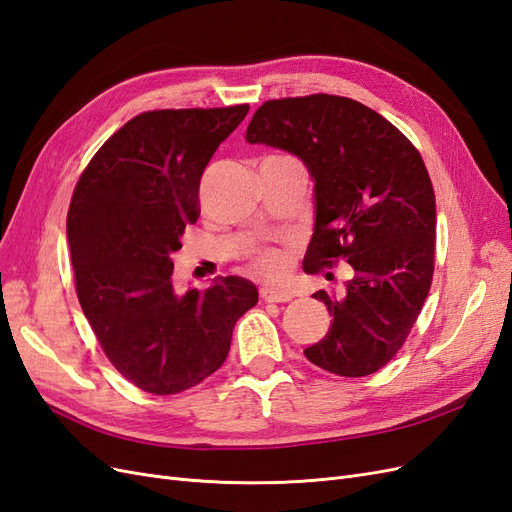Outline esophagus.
I'll use <instances>...</instances> for the list:
<instances>
[{
    "label": "esophagus",
    "mask_w": 512,
    "mask_h": 512,
    "mask_svg": "<svg viewBox=\"0 0 512 512\" xmlns=\"http://www.w3.org/2000/svg\"><path fill=\"white\" fill-rule=\"evenodd\" d=\"M260 297L265 299V301H269V303H286V301H290L294 294H292V290H288V288H277V286H262L260 288Z\"/></svg>",
    "instance_id": "1"
}]
</instances>
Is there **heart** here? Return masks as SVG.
<instances>
[{"instance_id": "heart-1", "label": "heart", "mask_w": 512, "mask_h": 512, "mask_svg": "<svg viewBox=\"0 0 512 512\" xmlns=\"http://www.w3.org/2000/svg\"><path fill=\"white\" fill-rule=\"evenodd\" d=\"M254 267L269 277H277L282 275L286 269V258L280 250H262L260 254H256L254 258Z\"/></svg>"}]
</instances>
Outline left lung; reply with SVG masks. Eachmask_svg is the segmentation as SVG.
<instances>
[{
    "mask_svg": "<svg viewBox=\"0 0 512 512\" xmlns=\"http://www.w3.org/2000/svg\"><path fill=\"white\" fill-rule=\"evenodd\" d=\"M245 138L297 156L314 181L303 267L354 271L342 297L314 292L333 320L305 356L337 376L374 374L404 346L433 277L436 196L421 153L369 106L329 94L265 102Z\"/></svg>",
    "mask_w": 512,
    "mask_h": 512,
    "instance_id": "8db88e82",
    "label": "left lung"
}]
</instances>
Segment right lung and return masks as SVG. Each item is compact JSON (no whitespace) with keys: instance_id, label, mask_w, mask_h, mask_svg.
<instances>
[{"instance_id":"right-lung-1","label":"right lung","mask_w":512,"mask_h":512,"mask_svg":"<svg viewBox=\"0 0 512 512\" xmlns=\"http://www.w3.org/2000/svg\"><path fill=\"white\" fill-rule=\"evenodd\" d=\"M247 111L136 115L74 188L66 226L79 303L108 361L147 393L175 395L220 369L235 322L258 303L237 275L185 294L173 284V254L200 215V177Z\"/></svg>"}]
</instances>
